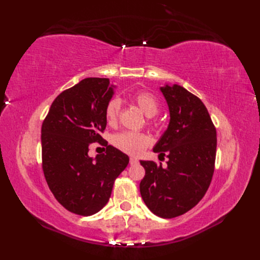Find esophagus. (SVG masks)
Listing matches in <instances>:
<instances>
[{"instance_id":"esophagus-1","label":"esophagus","mask_w":260,"mask_h":260,"mask_svg":"<svg viewBox=\"0 0 260 260\" xmlns=\"http://www.w3.org/2000/svg\"><path fill=\"white\" fill-rule=\"evenodd\" d=\"M139 160L136 158V157H130V165H137Z\"/></svg>"}]
</instances>
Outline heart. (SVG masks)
I'll use <instances>...</instances> for the list:
<instances>
[{
  "label": "heart",
  "mask_w": 260,
  "mask_h": 260,
  "mask_svg": "<svg viewBox=\"0 0 260 260\" xmlns=\"http://www.w3.org/2000/svg\"><path fill=\"white\" fill-rule=\"evenodd\" d=\"M132 101L141 108L147 117H154L159 111V101L153 93L148 91H139L132 95ZM120 101L112 98L105 106V117L108 123L117 122L120 112ZM114 145L120 151L130 155H140L149 144L147 136L140 132L124 131L118 133L113 139Z\"/></svg>",
  "instance_id": "obj_1"
}]
</instances>
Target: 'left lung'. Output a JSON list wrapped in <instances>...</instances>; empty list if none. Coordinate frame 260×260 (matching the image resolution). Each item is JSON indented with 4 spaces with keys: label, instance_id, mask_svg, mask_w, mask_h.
Instances as JSON below:
<instances>
[{
    "label": "left lung",
    "instance_id": "8db88e82",
    "mask_svg": "<svg viewBox=\"0 0 260 260\" xmlns=\"http://www.w3.org/2000/svg\"><path fill=\"white\" fill-rule=\"evenodd\" d=\"M160 91L170 121L153 151L168 157L167 167L141 160L145 176L140 192L153 214L170 219L192 209L207 192L215 170L217 132L198 96L178 84Z\"/></svg>",
    "mask_w": 260,
    "mask_h": 260
}]
</instances>
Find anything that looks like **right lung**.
<instances>
[{"mask_svg":"<svg viewBox=\"0 0 260 260\" xmlns=\"http://www.w3.org/2000/svg\"><path fill=\"white\" fill-rule=\"evenodd\" d=\"M113 94L107 78H85L54 100L42 123L46 182L61 206L80 216L96 214L106 205L114 181L129 164L128 155L101 137ZM94 142L107 147L95 160L87 155Z\"/></svg>","mask_w":260,"mask_h":260,"instance_id":"obj_1","label":"right lung"}]
</instances>
